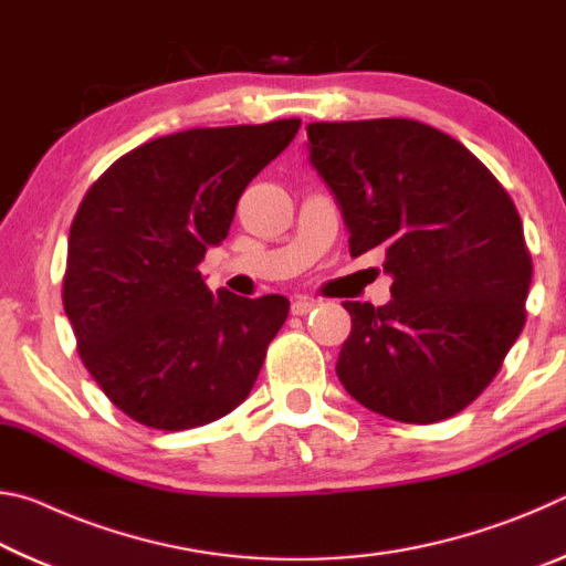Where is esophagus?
Returning a JSON list of instances; mask_svg holds the SVG:
<instances>
[{"label": "esophagus", "instance_id": "1", "mask_svg": "<svg viewBox=\"0 0 566 566\" xmlns=\"http://www.w3.org/2000/svg\"><path fill=\"white\" fill-rule=\"evenodd\" d=\"M319 306L317 300H310V296H300V300L292 302V314L294 317H306V314L314 312Z\"/></svg>", "mask_w": 566, "mask_h": 566}]
</instances>
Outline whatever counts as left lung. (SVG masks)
<instances>
[{
    "label": "left lung",
    "mask_w": 566,
    "mask_h": 566,
    "mask_svg": "<svg viewBox=\"0 0 566 566\" xmlns=\"http://www.w3.org/2000/svg\"><path fill=\"white\" fill-rule=\"evenodd\" d=\"M349 252L385 254L391 302H342L337 377L381 417L432 424L492 385L526 322L532 256L512 197L462 142L415 119L306 124Z\"/></svg>",
    "instance_id": "1"
}]
</instances>
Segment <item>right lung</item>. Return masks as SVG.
I'll return each instance as SVG.
<instances>
[{"mask_svg":"<svg viewBox=\"0 0 566 566\" xmlns=\"http://www.w3.org/2000/svg\"><path fill=\"white\" fill-rule=\"evenodd\" d=\"M302 119L187 129L127 151L84 195L62 284L76 352L114 407L165 432L242 405L290 300L209 292L207 247Z\"/></svg>","mask_w":566,"mask_h":566,"instance_id":"right-lung-1","label":"right lung"}]
</instances>
